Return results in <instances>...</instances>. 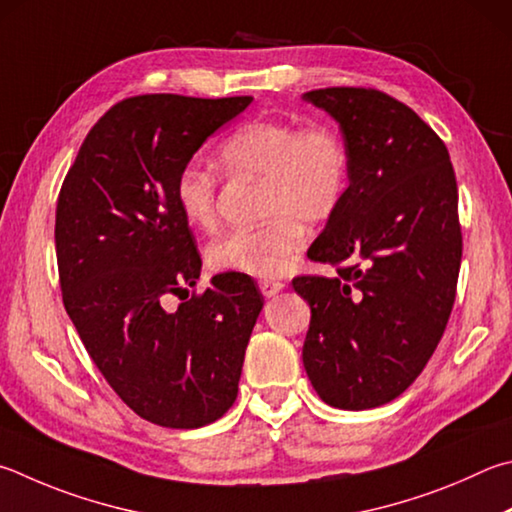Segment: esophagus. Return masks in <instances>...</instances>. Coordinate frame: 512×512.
<instances>
[{"label":"esophagus","mask_w":512,"mask_h":512,"mask_svg":"<svg viewBox=\"0 0 512 512\" xmlns=\"http://www.w3.org/2000/svg\"><path fill=\"white\" fill-rule=\"evenodd\" d=\"M284 282L280 280H259V291H262L266 297H273L280 291H284Z\"/></svg>","instance_id":"34e87169"}]
</instances>
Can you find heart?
<instances>
[{"mask_svg": "<svg viewBox=\"0 0 512 512\" xmlns=\"http://www.w3.org/2000/svg\"><path fill=\"white\" fill-rule=\"evenodd\" d=\"M230 179H259V217L253 230L212 241L208 266L217 273L275 277L288 271L306 244V226H320L347 199L351 159L345 138L327 123L300 125L286 118L250 120L230 132L217 150ZM219 179L210 167L185 163L174 181V203L185 224H217Z\"/></svg>", "mask_w": 512, "mask_h": 512, "instance_id": "heart-1", "label": "heart"}]
</instances>
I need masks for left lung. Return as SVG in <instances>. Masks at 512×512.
<instances>
[{
	"mask_svg": "<svg viewBox=\"0 0 512 512\" xmlns=\"http://www.w3.org/2000/svg\"><path fill=\"white\" fill-rule=\"evenodd\" d=\"M338 120L347 199L309 248L336 277L300 275L311 306L302 362L324 403L371 410L401 396L448 327L461 266L448 147L405 102L367 87L306 91Z\"/></svg>",
	"mask_w": 512,
	"mask_h": 512,
	"instance_id": "1",
	"label": "left lung"
}]
</instances>
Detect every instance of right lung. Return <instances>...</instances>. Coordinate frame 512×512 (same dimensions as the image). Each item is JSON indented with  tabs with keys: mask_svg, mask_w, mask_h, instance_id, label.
Wrapping results in <instances>:
<instances>
[{
	"mask_svg": "<svg viewBox=\"0 0 512 512\" xmlns=\"http://www.w3.org/2000/svg\"><path fill=\"white\" fill-rule=\"evenodd\" d=\"M250 96L145 94L91 127L55 208L62 302L82 345L127 407L192 430L224 416L264 297L248 275L221 273L203 293L201 255L174 203V181ZM183 292L174 312L164 306Z\"/></svg>",
	"mask_w": 512,
	"mask_h": 512,
	"instance_id": "obj_1",
	"label": "right lung"
}]
</instances>
